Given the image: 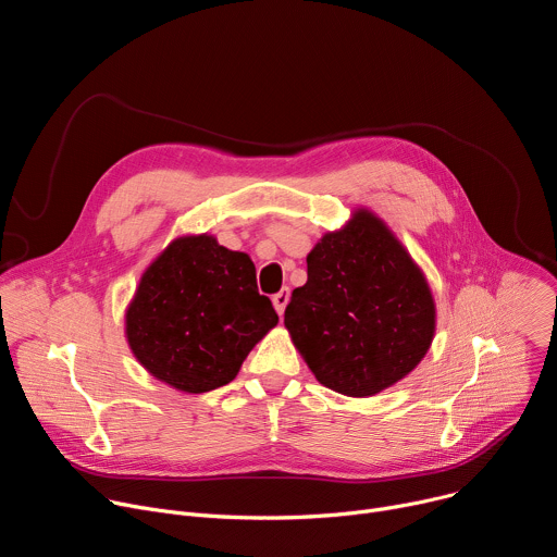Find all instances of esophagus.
<instances>
[{
  "label": "esophagus",
  "mask_w": 557,
  "mask_h": 557,
  "mask_svg": "<svg viewBox=\"0 0 557 557\" xmlns=\"http://www.w3.org/2000/svg\"><path fill=\"white\" fill-rule=\"evenodd\" d=\"M288 299H290V288H288V286H284L282 290H277V293L273 295V306H275V310H277L280 317L284 314V308H286Z\"/></svg>",
  "instance_id": "34e87169"
}]
</instances>
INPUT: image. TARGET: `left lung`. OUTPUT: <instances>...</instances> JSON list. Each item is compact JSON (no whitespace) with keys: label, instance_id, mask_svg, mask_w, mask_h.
Segmentation results:
<instances>
[{"label":"left lung","instance_id":"left-lung-1","mask_svg":"<svg viewBox=\"0 0 557 557\" xmlns=\"http://www.w3.org/2000/svg\"><path fill=\"white\" fill-rule=\"evenodd\" d=\"M284 326L322 385L372 396L410 374L430 350L436 306L423 271L368 209L326 233L306 258Z\"/></svg>","mask_w":557,"mask_h":557}]
</instances>
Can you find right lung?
Wrapping results in <instances>:
<instances>
[{
    "label": "right lung",
    "mask_w": 557,
    "mask_h": 557,
    "mask_svg": "<svg viewBox=\"0 0 557 557\" xmlns=\"http://www.w3.org/2000/svg\"><path fill=\"white\" fill-rule=\"evenodd\" d=\"M275 324L251 258L202 233L176 237L147 267L125 312V337L151 376L200 394L233 381Z\"/></svg>",
    "instance_id": "add662e5"
}]
</instances>
